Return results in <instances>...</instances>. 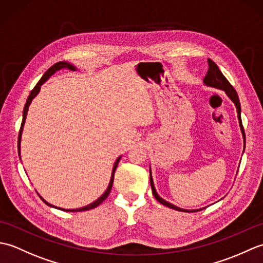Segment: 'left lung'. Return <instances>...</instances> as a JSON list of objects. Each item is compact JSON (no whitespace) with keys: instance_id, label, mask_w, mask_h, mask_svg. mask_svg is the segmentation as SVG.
Listing matches in <instances>:
<instances>
[{"instance_id":"1","label":"left lung","mask_w":263,"mask_h":263,"mask_svg":"<svg viewBox=\"0 0 263 263\" xmlns=\"http://www.w3.org/2000/svg\"><path fill=\"white\" fill-rule=\"evenodd\" d=\"M208 72H206V76L204 77L203 82L205 86H209V87H214L217 89H220V90H224L227 96L231 98L232 102L235 104L236 106V110H237V117H238V122H239V127H241V131H242V135H243V139H244V142H245V133H244V127L242 124V119H241V104H239V99L237 96V92L234 87L231 85L230 81H228L225 76L221 73V71L218 68L217 64L214 62V61L208 59ZM150 173V185H152V190H153V194L154 197L156 198V200L160 202L161 204H164L166 206H168V208H172L174 210H178V211H184V212H195L198 210H185V209H182V208H178V206L172 204L170 202H167L166 200H164L163 198H160L158 193L156 192V189L154 185V180H153V176H152V170L149 171Z\"/></svg>"}]
</instances>
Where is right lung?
I'll list each match as a JSON object with an SVG mask.
<instances>
[{
	"label": "right lung",
	"mask_w": 263,
	"mask_h": 263,
	"mask_svg": "<svg viewBox=\"0 0 263 263\" xmlns=\"http://www.w3.org/2000/svg\"><path fill=\"white\" fill-rule=\"evenodd\" d=\"M62 69L76 70L74 66L72 65V64H70V63H66V62H58V63H55L53 66H51V68H49V69L45 72V73H44V76L42 77V79L38 81V83H37V85L35 86V88H33L32 90L30 91V95H29V96H28V99H27L26 105H25V108H24V114H22V123H21V127H20V131H19V137H18V153H19V156H20V142H21L22 130H24L25 121H26V117H27V111H28V108H29V105H30V103H31V100L37 96V93L39 92V90H41V86L43 85V83L45 82V81H47V80L49 79V77L53 76V74L55 73V72L59 71V70H62ZM120 159H121V157L117 158V159H116V161H115V164H114V166H113V172H111V176H110V181H109V184H108V187L106 189V191L104 192V194L102 195V197L98 198L96 201H93L92 203L88 204V205H86V206H82V208H78V209H61V208H59V209H61V210H64V211H71V212H74V211H85V210H90V209L96 208V206H97V205H99L100 203H102L103 201H104L106 198L108 197V194L110 193V190H111V186H113V182H114V173H115V171H116V167H117V165H119V161H120ZM39 197H41V195H39ZM41 199H42V200L44 201V202H45L47 205H49V206H54V205H52L51 203H48L47 201L44 200L42 197H41ZM54 208H58V206H54Z\"/></svg>",
	"instance_id": "add662e5"
}]
</instances>
